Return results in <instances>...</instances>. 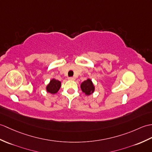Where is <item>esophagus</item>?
Instances as JSON below:
<instances>
[{
  "mask_svg": "<svg viewBox=\"0 0 152 152\" xmlns=\"http://www.w3.org/2000/svg\"><path fill=\"white\" fill-rule=\"evenodd\" d=\"M68 80H70V81H74V80H75V77H68Z\"/></svg>",
  "mask_w": 152,
  "mask_h": 152,
  "instance_id": "esophagus-1",
  "label": "esophagus"
}]
</instances>
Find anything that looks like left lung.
Segmentation results:
<instances>
[{
	"label": "left lung",
	"instance_id": "8db88e82",
	"mask_svg": "<svg viewBox=\"0 0 152 152\" xmlns=\"http://www.w3.org/2000/svg\"><path fill=\"white\" fill-rule=\"evenodd\" d=\"M80 88L82 92L85 93L87 96H89L91 94L94 93L95 90V87L94 84L90 78H87L86 80L80 84Z\"/></svg>",
	"mask_w": 152,
	"mask_h": 152
}]
</instances>
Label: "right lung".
I'll use <instances>...</instances> for the list:
<instances>
[{
	"label": "right lung",
	"mask_w": 152,
	"mask_h": 152,
	"mask_svg": "<svg viewBox=\"0 0 152 152\" xmlns=\"http://www.w3.org/2000/svg\"><path fill=\"white\" fill-rule=\"evenodd\" d=\"M61 86V82L60 81L56 80L55 78H52L46 87V91L49 93L54 94L58 93Z\"/></svg>",
	"instance_id": "add662e5"
}]
</instances>
